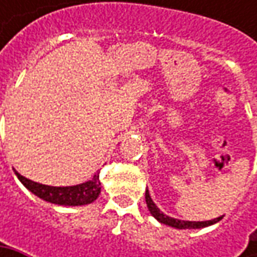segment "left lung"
Segmentation results:
<instances>
[{"label": "left lung", "mask_w": 257, "mask_h": 257, "mask_svg": "<svg viewBox=\"0 0 257 257\" xmlns=\"http://www.w3.org/2000/svg\"><path fill=\"white\" fill-rule=\"evenodd\" d=\"M146 203H147V207L150 213L153 214L154 217L159 220L160 223H164V224H169L172 227H176V229H200V227H206V226H210V224H214L219 220H222L223 216L217 217V219H213V220H207V222H186V220H179V219H173V217H169L167 214H164L156 204L152 200L150 194H149V190H146Z\"/></svg>", "instance_id": "1"}]
</instances>
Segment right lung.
<instances>
[{"label":"right lung","instance_id":"1","mask_svg":"<svg viewBox=\"0 0 257 257\" xmlns=\"http://www.w3.org/2000/svg\"><path fill=\"white\" fill-rule=\"evenodd\" d=\"M20 182L24 184L25 187L40 199L45 202L54 203V204H64V206H81L94 202L98 194H100V179L98 174H94V177L90 182L81 183L77 186L70 187H53V186H45L40 184L33 180L25 179L20 173H15Z\"/></svg>","mask_w":257,"mask_h":257}]
</instances>
